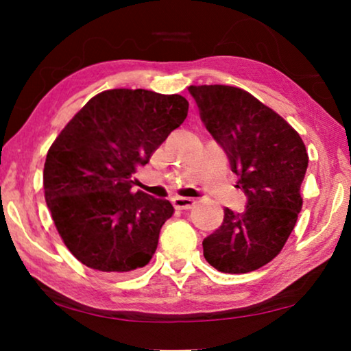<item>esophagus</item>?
<instances>
[{
  "instance_id": "34e87169",
  "label": "esophagus",
  "mask_w": 351,
  "mask_h": 351,
  "mask_svg": "<svg viewBox=\"0 0 351 351\" xmlns=\"http://www.w3.org/2000/svg\"><path fill=\"white\" fill-rule=\"evenodd\" d=\"M196 201L193 198H185V196H174L172 198V204L176 209H191Z\"/></svg>"
}]
</instances>
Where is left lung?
Listing matches in <instances>:
<instances>
[{"label": "left lung", "instance_id": "obj_1", "mask_svg": "<svg viewBox=\"0 0 351 351\" xmlns=\"http://www.w3.org/2000/svg\"><path fill=\"white\" fill-rule=\"evenodd\" d=\"M206 129L227 153L247 196L241 214L204 238V258L222 273H249L271 262L302 210L300 185L308 153L299 132L252 94L233 86H190Z\"/></svg>", "mask_w": 351, "mask_h": 351}]
</instances>
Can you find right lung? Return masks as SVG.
I'll list each match as a JSON object with an SVG mask.
<instances>
[{
    "label": "right lung",
    "mask_w": 351,
    "mask_h": 351,
    "mask_svg": "<svg viewBox=\"0 0 351 351\" xmlns=\"http://www.w3.org/2000/svg\"><path fill=\"white\" fill-rule=\"evenodd\" d=\"M186 113L189 102L179 94L110 89L57 136L43 172L45 198L62 241L83 265L121 275L150 262L174 208L132 193L134 174Z\"/></svg>",
    "instance_id": "1"
}]
</instances>
